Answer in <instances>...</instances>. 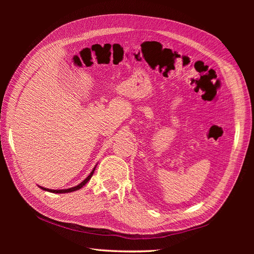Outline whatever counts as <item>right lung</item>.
Instances as JSON below:
<instances>
[{
  "instance_id": "obj_1",
  "label": "right lung",
  "mask_w": 254,
  "mask_h": 254,
  "mask_svg": "<svg viewBox=\"0 0 254 254\" xmlns=\"http://www.w3.org/2000/svg\"><path fill=\"white\" fill-rule=\"evenodd\" d=\"M96 167H97V166H96ZM96 167L92 169V171L90 172V174H89L81 183H79L78 185L74 186V188H71V189H68V190H49V189L42 188V186H39V188L42 189L43 190H46V191H49V192H55V193H65V192H72V191L78 190H80L81 188H83V186L89 181V179H90V178L92 177V175H93V172H95V170H96Z\"/></svg>"
}]
</instances>
